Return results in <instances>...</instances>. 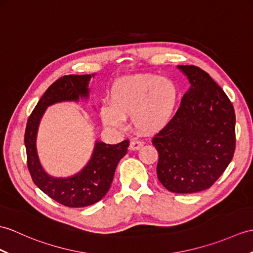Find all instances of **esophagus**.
<instances>
[{
    "mask_svg": "<svg viewBox=\"0 0 253 253\" xmlns=\"http://www.w3.org/2000/svg\"><path fill=\"white\" fill-rule=\"evenodd\" d=\"M143 146V142L138 139H132L129 144V149L130 150H139Z\"/></svg>",
    "mask_w": 253,
    "mask_h": 253,
    "instance_id": "esophagus-1",
    "label": "esophagus"
}]
</instances>
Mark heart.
Returning a JSON list of instances; mask_svg holds the SVG:
<instances>
[{"mask_svg": "<svg viewBox=\"0 0 253 253\" xmlns=\"http://www.w3.org/2000/svg\"><path fill=\"white\" fill-rule=\"evenodd\" d=\"M180 99L179 87L168 78L138 74L117 80L110 90V101L100 107V117L109 128L123 129L127 116L140 132L163 130L174 119Z\"/></svg>", "mask_w": 253, "mask_h": 253, "instance_id": "b5f03b06", "label": "heart"}]
</instances>
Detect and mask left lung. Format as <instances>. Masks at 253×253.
I'll return each instance as SVG.
<instances>
[{
	"label": "left lung",
	"mask_w": 253,
	"mask_h": 253,
	"mask_svg": "<svg viewBox=\"0 0 253 253\" xmlns=\"http://www.w3.org/2000/svg\"><path fill=\"white\" fill-rule=\"evenodd\" d=\"M191 83L170 124L152 143L158 152L157 177L172 193L209 189L231 163L235 137L234 107L211 76L195 66H179Z\"/></svg>",
	"instance_id": "1"
}]
</instances>
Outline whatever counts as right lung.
I'll return each instance as SVG.
<instances>
[{
    "instance_id": "add662e5",
    "label": "right lung",
    "mask_w": 253,
    "mask_h": 253,
    "mask_svg": "<svg viewBox=\"0 0 253 253\" xmlns=\"http://www.w3.org/2000/svg\"><path fill=\"white\" fill-rule=\"evenodd\" d=\"M90 79L89 74L64 75L54 82L29 116L25 132L27 165L35 185L51 199L70 208L90 206L101 201L110 190L117 164L126 155L129 146V140L117 144L96 142L87 166L78 174L66 179L50 177L41 166L35 146L41 117L50 104L87 98Z\"/></svg>"
}]
</instances>
